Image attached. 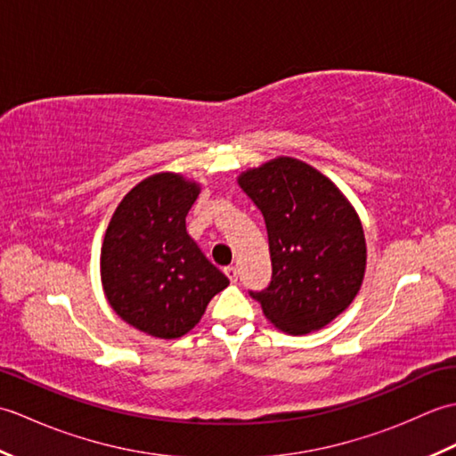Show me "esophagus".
I'll list each match as a JSON object with an SVG mask.
<instances>
[{
  "instance_id": "1",
  "label": "esophagus",
  "mask_w": 456,
  "mask_h": 456,
  "mask_svg": "<svg viewBox=\"0 0 456 456\" xmlns=\"http://www.w3.org/2000/svg\"><path fill=\"white\" fill-rule=\"evenodd\" d=\"M223 273L227 274V278L231 280V282H237V278H239V270H237V266H225V270H223Z\"/></svg>"
}]
</instances>
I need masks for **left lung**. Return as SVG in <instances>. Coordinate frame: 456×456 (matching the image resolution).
<instances>
[{
    "label": "left lung",
    "mask_w": 456,
    "mask_h": 456,
    "mask_svg": "<svg viewBox=\"0 0 456 456\" xmlns=\"http://www.w3.org/2000/svg\"><path fill=\"white\" fill-rule=\"evenodd\" d=\"M237 182L263 211L273 260L270 286L250 296L288 335L329 325L364 280L366 240L353 203L325 174L292 157L240 172Z\"/></svg>",
    "instance_id": "1"
}]
</instances>
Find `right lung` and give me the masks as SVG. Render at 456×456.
Returning <instances> with one entry per match:
<instances>
[{
    "instance_id": "1",
    "label": "right lung",
    "mask_w": 456,
    "mask_h": 456,
    "mask_svg": "<svg viewBox=\"0 0 456 456\" xmlns=\"http://www.w3.org/2000/svg\"><path fill=\"white\" fill-rule=\"evenodd\" d=\"M200 190L182 174H152L121 200L105 229L103 294L125 323L151 337L186 335L229 286L186 231Z\"/></svg>"
}]
</instances>
